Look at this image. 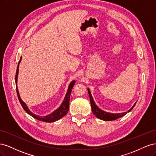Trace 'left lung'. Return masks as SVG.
I'll return each instance as SVG.
<instances>
[{
	"instance_id": "left-lung-1",
	"label": "left lung",
	"mask_w": 156,
	"mask_h": 156,
	"mask_svg": "<svg viewBox=\"0 0 156 156\" xmlns=\"http://www.w3.org/2000/svg\"><path fill=\"white\" fill-rule=\"evenodd\" d=\"M88 92L89 94V97H90V105H91V107H92V111L93 114L94 115H96V116L99 119H101L105 121H112V120H116L119 118L124 116L125 115H126L127 112H130L133 108L135 107L136 103L133 105V106L130 109L127 111V112H122V113H110V112H105L104 111H103L101 109H100L96 105L95 102H94L92 96L91 95V92L90 89L88 88Z\"/></svg>"
}]
</instances>
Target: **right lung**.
<instances>
[{
	"instance_id": "add662e5",
	"label": "right lung",
	"mask_w": 156,
	"mask_h": 156,
	"mask_svg": "<svg viewBox=\"0 0 156 156\" xmlns=\"http://www.w3.org/2000/svg\"><path fill=\"white\" fill-rule=\"evenodd\" d=\"M21 58H22V57H21L20 61H19L17 68V71H16V91H17V96H18L19 100H20V101L21 103V105H22L23 108H24V110L28 113V114L32 116L33 118H34V119L38 120H40V121H43V122H53L60 120V119H62L63 116H64L66 115L67 114L68 111H69V98H70V95H71V92H72V88L75 83V81H73L69 84V85L68 87V92H67L66 94L64 100L63 102L62 103V104L60 105V106L57 108V109L55 110L54 112H53L52 113H51V114L47 115V116H40L38 115H36L34 114V113H32L29 109V108H28L27 105L25 104V103L21 100V98L20 95V93H19V91H18L17 83L18 73H19V66H20V64L21 61Z\"/></svg>"
}]
</instances>
